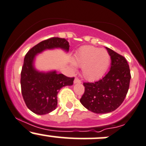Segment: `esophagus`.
Wrapping results in <instances>:
<instances>
[{
  "instance_id": "1",
  "label": "esophagus",
  "mask_w": 146,
  "mask_h": 146,
  "mask_svg": "<svg viewBox=\"0 0 146 146\" xmlns=\"http://www.w3.org/2000/svg\"><path fill=\"white\" fill-rule=\"evenodd\" d=\"M77 83H81V81H80V80H79L78 78H76L74 80V84H77Z\"/></svg>"
}]
</instances>
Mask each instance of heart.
<instances>
[{"label":"heart","instance_id":"heart-1","mask_svg":"<svg viewBox=\"0 0 146 146\" xmlns=\"http://www.w3.org/2000/svg\"><path fill=\"white\" fill-rule=\"evenodd\" d=\"M110 63L108 51L92 46L80 47L73 59V64L82 67V76L88 80H95L101 78Z\"/></svg>","mask_w":146,"mask_h":146}]
</instances>
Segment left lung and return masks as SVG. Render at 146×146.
<instances>
[{"instance_id":"left-lung-1","label":"left lung","mask_w":146,"mask_h":146,"mask_svg":"<svg viewBox=\"0 0 146 146\" xmlns=\"http://www.w3.org/2000/svg\"><path fill=\"white\" fill-rule=\"evenodd\" d=\"M111 58L110 70L95 82H84L85 92L80 100L87 110L96 114H107L117 110L124 100L131 80L126 58L107 48Z\"/></svg>"}]
</instances>
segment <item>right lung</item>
Here are the masks:
<instances>
[{"label":"right lung","instance_id":"right-lung-1","mask_svg":"<svg viewBox=\"0 0 146 146\" xmlns=\"http://www.w3.org/2000/svg\"><path fill=\"white\" fill-rule=\"evenodd\" d=\"M69 46L66 39L53 37L41 42L26 54L22 68L20 84L25 102L32 112L43 115L56 110L59 90L63 87L73 85L74 80V78L58 74L56 70H38L35 65L36 56L46 50L55 48L68 53Z\"/></svg>","mask_w":146,"mask_h":146}]
</instances>
